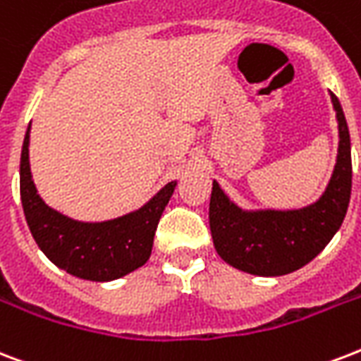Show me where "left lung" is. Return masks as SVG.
Wrapping results in <instances>:
<instances>
[{
    "instance_id": "1",
    "label": "left lung",
    "mask_w": 361,
    "mask_h": 361,
    "mask_svg": "<svg viewBox=\"0 0 361 361\" xmlns=\"http://www.w3.org/2000/svg\"><path fill=\"white\" fill-rule=\"evenodd\" d=\"M339 123V151L326 191L301 210L246 212L214 181L210 231L217 254L235 269L257 276H282L312 261L334 238L346 216L352 189L350 134L339 98L331 92Z\"/></svg>"
}]
</instances>
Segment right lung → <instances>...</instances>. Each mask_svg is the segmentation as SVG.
Wrapping results in <instances>:
<instances>
[{"mask_svg": "<svg viewBox=\"0 0 361 361\" xmlns=\"http://www.w3.org/2000/svg\"><path fill=\"white\" fill-rule=\"evenodd\" d=\"M30 126L20 155V199L27 227L41 252L77 279L109 282L149 259L153 236L174 192L170 181L140 210L100 224H85L52 210L35 189L30 172Z\"/></svg>", "mask_w": 361, "mask_h": 361, "instance_id": "1", "label": "right lung"}]
</instances>
